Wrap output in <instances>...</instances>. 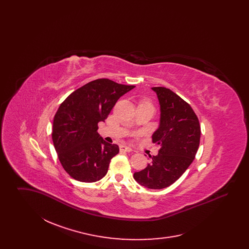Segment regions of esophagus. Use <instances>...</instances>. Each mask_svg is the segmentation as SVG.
Here are the masks:
<instances>
[{"label": "esophagus", "instance_id": "obj_1", "mask_svg": "<svg viewBox=\"0 0 249 249\" xmlns=\"http://www.w3.org/2000/svg\"><path fill=\"white\" fill-rule=\"evenodd\" d=\"M120 151L122 152H131L132 149L129 147V146H126V145H121L120 146Z\"/></svg>", "mask_w": 249, "mask_h": 249}]
</instances>
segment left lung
Instances as JSON below:
<instances>
[{
	"label": "left lung",
	"instance_id": "left-lung-1",
	"mask_svg": "<svg viewBox=\"0 0 249 249\" xmlns=\"http://www.w3.org/2000/svg\"><path fill=\"white\" fill-rule=\"evenodd\" d=\"M160 106V127L152 141L160 146L159 154L150 156L151 161L134 179L152 190L164 189L174 184L191 164L199 148L201 126L190 105L169 89L154 87Z\"/></svg>",
	"mask_w": 249,
	"mask_h": 249
}]
</instances>
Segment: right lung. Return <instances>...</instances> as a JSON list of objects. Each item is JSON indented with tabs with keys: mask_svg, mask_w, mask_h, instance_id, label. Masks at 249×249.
Wrapping results in <instances>:
<instances>
[{
	"mask_svg": "<svg viewBox=\"0 0 249 249\" xmlns=\"http://www.w3.org/2000/svg\"><path fill=\"white\" fill-rule=\"evenodd\" d=\"M133 88L100 78L74 90L59 106L53 120L52 140L61 165L71 178L91 183L107 175L119 145L101 137L98 123L105 121L119 98Z\"/></svg>",
	"mask_w": 249,
	"mask_h": 249,
	"instance_id": "obj_1",
	"label": "right lung"
}]
</instances>
